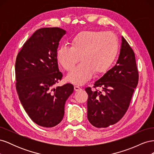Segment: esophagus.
<instances>
[{
    "mask_svg": "<svg viewBox=\"0 0 154 154\" xmlns=\"http://www.w3.org/2000/svg\"><path fill=\"white\" fill-rule=\"evenodd\" d=\"M74 91H80L82 89V88L78 86H74Z\"/></svg>",
    "mask_w": 154,
    "mask_h": 154,
    "instance_id": "esophagus-1",
    "label": "esophagus"
}]
</instances>
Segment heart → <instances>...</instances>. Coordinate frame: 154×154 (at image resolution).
Listing matches in <instances>:
<instances>
[{"label": "heart", "mask_w": 154, "mask_h": 154, "mask_svg": "<svg viewBox=\"0 0 154 154\" xmlns=\"http://www.w3.org/2000/svg\"><path fill=\"white\" fill-rule=\"evenodd\" d=\"M118 50V41L114 34L103 31H82L71 40V47L60 46L57 51L59 64L66 71L73 69L67 80L74 85H82L92 78L93 74L106 72L114 62Z\"/></svg>", "instance_id": "obj_1"}]
</instances>
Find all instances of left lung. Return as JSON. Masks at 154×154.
I'll list each match as a JSON object with an SVG mask.
<instances>
[{"label": "left lung", "instance_id": "8db88e82", "mask_svg": "<svg viewBox=\"0 0 154 154\" xmlns=\"http://www.w3.org/2000/svg\"><path fill=\"white\" fill-rule=\"evenodd\" d=\"M119 58L115 66L97 80L94 87L104 92L85 88L88 94L87 118L94 127L106 128L118 123L128 110L136 88L139 74L132 49L122 36Z\"/></svg>", "mask_w": 154, "mask_h": 154}]
</instances>
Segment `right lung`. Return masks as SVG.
Returning a JSON list of instances; mask_svg holds the SVG:
<instances>
[{"mask_svg": "<svg viewBox=\"0 0 154 154\" xmlns=\"http://www.w3.org/2000/svg\"><path fill=\"white\" fill-rule=\"evenodd\" d=\"M66 31L59 27L36 30L18 53L15 62L16 88L32 122L51 128L62 122L66 100L74 86L54 85L61 80L57 59L59 42Z\"/></svg>", "mask_w": 154, "mask_h": 154, "instance_id": "right-lung-1", "label": "right lung"}]
</instances>
